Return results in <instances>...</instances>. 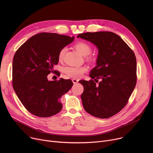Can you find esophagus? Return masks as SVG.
<instances>
[{"instance_id":"obj_1","label":"esophagus","mask_w":153,"mask_h":153,"mask_svg":"<svg viewBox=\"0 0 153 153\" xmlns=\"http://www.w3.org/2000/svg\"><path fill=\"white\" fill-rule=\"evenodd\" d=\"M72 82H73V84H77L78 82V81H79L78 80L76 79H72Z\"/></svg>"}]
</instances>
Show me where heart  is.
Wrapping results in <instances>:
<instances>
[{
	"label": "heart",
	"instance_id": "heart-1",
	"mask_svg": "<svg viewBox=\"0 0 153 153\" xmlns=\"http://www.w3.org/2000/svg\"><path fill=\"white\" fill-rule=\"evenodd\" d=\"M76 50L82 54L83 56L89 55L92 51L91 46L86 42H79L75 45ZM66 51V48H63L60 50L58 58L59 60H62L64 58V54ZM87 69L85 67H80V66H68L64 69L67 75L72 77V78H79L81 77L85 72L87 71Z\"/></svg>",
	"mask_w": 153,
	"mask_h": 153
}]
</instances>
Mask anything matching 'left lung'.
<instances>
[{
	"instance_id": "1",
	"label": "left lung",
	"mask_w": 153,
	"mask_h": 153,
	"mask_svg": "<svg viewBox=\"0 0 153 153\" xmlns=\"http://www.w3.org/2000/svg\"><path fill=\"white\" fill-rule=\"evenodd\" d=\"M77 38L94 43L98 48L97 66L90 77L94 80L80 81L84 86L82 105L88 114L108 118L122 110L134 89L136 59L131 48L117 34L110 31L87 32Z\"/></svg>"
}]
</instances>
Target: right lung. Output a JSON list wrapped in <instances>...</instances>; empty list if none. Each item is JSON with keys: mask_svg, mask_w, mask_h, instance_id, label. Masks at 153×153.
Returning a JSON list of instances; mask_svg holds the SVG:
<instances>
[{"mask_svg": "<svg viewBox=\"0 0 153 153\" xmlns=\"http://www.w3.org/2000/svg\"><path fill=\"white\" fill-rule=\"evenodd\" d=\"M74 37L54 33H39L29 38L15 53L12 64V85L23 105L31 114L50 117L62 108L63 95L73 85L70 79L49 81L54 73L60 50Z\"/></svg>", "mask_w": 153, "mask_h": 153, "instance_id": "add662e5", "label": "right lung"}]
</instances>
